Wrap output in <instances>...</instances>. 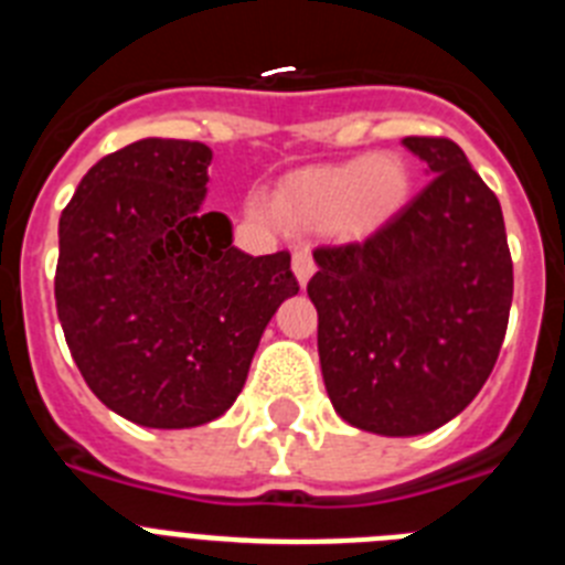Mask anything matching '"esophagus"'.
Here are the masks:
<instances>
[{"label": "esophagus", "instance_id": "34e87169", "mask_svg": "<svg viewBox=\"0 0 565 565\" xmlns=\"http://www.w3.org/2000/svg\"><path fill=\"white\" fill-rule=\"evenodd\" d=\"M317 271V266H313V257L306 252V248H299V252H294V277L299 279V286H306L308 279H311V274Z\"/></svg>", "mask_w": 565, "mask_h": 565}]
</instances>
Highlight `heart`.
<instances>
[{"label": "heart", "mask_w": 565, "mask_h": 565, "mask_svg": "<svg viewBox=\"0 0 565 565\" xmlns=\"http://www.w3.org/2000/svg\"><path fill=\"white\" fill-rule=\"evenodd\" d=\"M407 194L411 169L398 154H364L294 178L274 198V214L288 226H328L333 234L356 237L387 221ZM254 214L263 221L274 217L263 203H254Z\"/></svg>", "instance_id": "heart-1"}]
</instances>
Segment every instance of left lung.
I'll return each instance as SVG.
<instances>
[{
  "instance_id": "1",
  "label": "left lung",
  "mask_w": 565,
  "mask_h": 565,
  "mask_svg": "<svg viewBox=\"0 0 565 565\" xmlns=\"http://www.w3.org/2000/svg\"><path fill=\"white\" fill-rule=\"evenodd\" d=\"M430 183L362 243L317 248L308 297L333 411L376 436H422L495 367L512 308L501 203L450 138H404Z\"/></svg>"
}]
</instances>
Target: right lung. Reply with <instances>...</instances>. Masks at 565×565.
<instances>
[{"label":"right lung","instance_id":"add662e5","mask_svg":"<svg viewBox=\"0 0 565 565\" xmlns=\"http://www.w3.org/2000/svg\"><path fill=\"white\" fill-rule=\"evenodd\" d=\"M209 163L206 143L141 138L89 169L58 221L70 353L109 411L154 430L221 418L299 291L291 254L239 252L226 214L203 209Z\"/></svg>","mask_w":565,"mask_h":565}]
</instances>
